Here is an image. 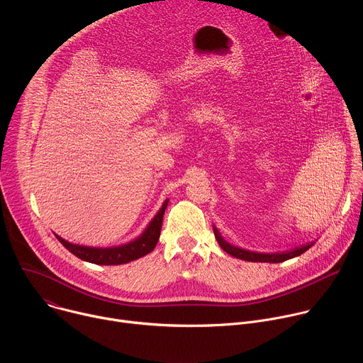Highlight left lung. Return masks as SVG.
<instances>
[{"instance_id": "1", "label": "left lung", "mask_w": 363, "mask_h": 363, "mask_svg": "<svg viewBox=\"0 0 363 363\" xmlns=\"http://www.w3.org/2000/svg\"><path fill=\"white\" fill-rule=\"evenodd\" d=\"M214 234H216V238H217L218 244L221 245V248H223L225 252L231 254L233 257H235V258H241V260H247V262L262 260V255H260V254L251 252V251H247V250H242V248H238V247H234V245L228 244V242H227V241L220 235V233H218L217 230H214ZM296 251H298V250H296ZM296 251H293L291 254H296ZM289 255H290V254H289Z\"/></svg>"}]
</instances>
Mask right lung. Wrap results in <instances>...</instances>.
<instances>
[{
  "label": "right lung",
  "instance_id": "obj_1",
  "mask_svg": "<svg viewBox=\"0 0 363 363\" xmlns=\"http://www.w3.org/2000/svg\"><path fill=\"white\" fill-rule=\"evenodd\" d=\"M162 218H164V214L160 213L149 224V227L146 228L143 235H140L138 240H135L129 244L121 245V247L89 248V247L70 244L60 237H59V240L72 254L82 258V260H84V262L101 264V266L125 264V263L133 262V260H136V258H140V257L149 254L155 247H157V242H158L160 234H161V228H162Z\"/></svg>",
  "mask_w": 363,
  "mask_h": 363
}]
</instances>
